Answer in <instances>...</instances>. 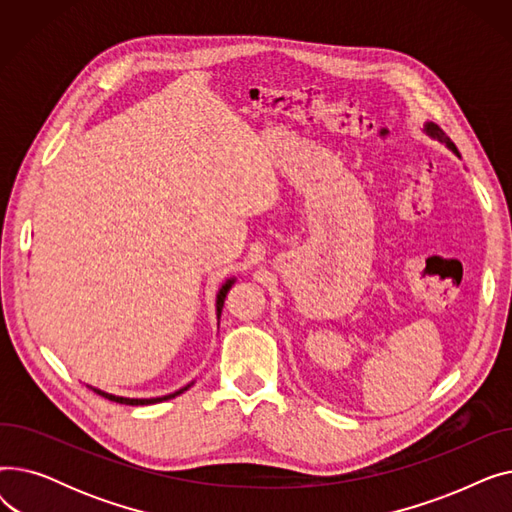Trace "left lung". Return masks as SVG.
<instances>
[{
    "label": "left lung",
    "instance_id": "obj_1",
    "mask_svg": "<svg viewBox=\"0 0 512 512\" xmlns=\"http://www.w3.org/2000/svg\"><path fill=\"white\" fill-rule=\"evenodd\" d=\"M423 130H425V134L427 137H432V139H436V141H440V143H444L452 153H456L459 155V149H456V145L446 137V132L438 126V124H434V122H425V126H423ZM461 157V155H459Z\"/></svg>",
    "mask_w": 512,
    "mask_h": 512
}]
</instances>
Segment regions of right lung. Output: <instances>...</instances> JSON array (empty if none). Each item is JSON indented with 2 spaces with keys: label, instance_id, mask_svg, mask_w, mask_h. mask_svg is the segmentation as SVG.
Masks as SVG:
<instances>
[{
  "label": "right lung",
  "instance_id": "1",
  "mask_svg": "<svg viewBox=\"0 0 512 512\" xmlns=\"http://www.w3.org/2000/svg\"><path fill=\"white\" fill-rule=\"evenodd\" d=\"M236 282V278H230V280H226L224 284H222V288L218 290V297H215V313H218V319H220V315H222V307H224V299H226V294H228V290L232 288V284ZM193 386V382L188 384V386H184V388H180V390H176V392H172V394H166V396H157V398H126V396H116V394H107V392H103V390H99V388H93V386H89L93 392H97V394H101L103 398H110V400H114V402H120V405H130V407H139V405H153V402H161V400H170V398H174V396H178V394H182L184 390H188Z\"/></svg>",
  "mask_w": 512,
  "mask_h": 512
}]
</instances>
